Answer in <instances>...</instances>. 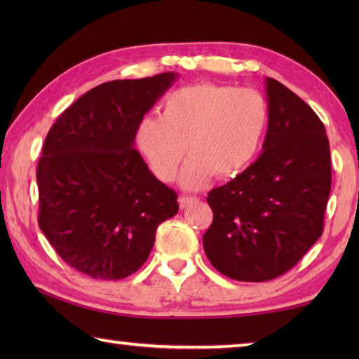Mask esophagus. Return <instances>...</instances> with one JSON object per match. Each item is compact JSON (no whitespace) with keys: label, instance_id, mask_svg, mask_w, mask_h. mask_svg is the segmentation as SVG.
Segmentation results:
<instances>
[{"label":"esophagus","instance_id":"obj_1","mask_svg":"<svg viewBox=\"0 0 359 359\" xmlns=\"http://www.w3.org/2000/svg\"><path fill=\"white\" fill-rule=\"evenodd\" d=\"M193 203H198V198L196 196H188V194H182L179 198V205L180 209H185L188 205L193 204Z\"/></svg>","mask_w":359,"mask_h":359}]
</instances>
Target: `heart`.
<instances>
[{
	"instance_id": "heart-1",
	"label": "heart",
	"mask_w": 359,
	"mask_h": 359,
	"mask_svg": "<svg viewBox=\"0 0 359 359\" xmlns=\"http://www.w3.org/2000/svg\"><path fill=\"white\" fill-rule=\"evenodd\" d=\"M269 123L264 96L252 88L194 83L175 90L163 102V115H145L135 142L150 171L171 182L182 158L190 155L180 184L198 190L214 177L229 179L255 160Z\"/></svg>"
}]
</instances>
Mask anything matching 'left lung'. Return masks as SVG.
Returning a JSON list of instances; mask_svg holds the SVG:
<instances>
[{
  "instance_id": "left-lung-1",
  "label": "left lung",
  "mask_w": 359,
  "mask_h": 359,
  "mask_svg": "<svg viewBox=\"0 0 359 359\" xmlns=\"http://www.w3.org/2000/svg\"><path fill=\"white\" fill-rule=\"evenodd\" d=\"M269 123L257 161L210 190L214 222L203 245L212 266L241 282L290 271L323 233L331 191L330 141L312 107L266 77Z\"/></svg>"
}]
</instances>
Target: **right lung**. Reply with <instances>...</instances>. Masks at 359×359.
Instances as JSON below:
<instances>
[{
    "instance_id": "add662e5",
    "label": "right lung",
    "mask_w": 359,
    "mask_h": 359,
    "mask_svg": "<svg viewBox=\"0 0 359 359\" xmlns=\"http://www.w3.org/2000/svg\"><path fill=\"white\" fill-rule=\"evenodd\" d=\"M177 72L101 83L60 115L38 163L39 228L65 263L118 280L147 261L177 193L135 149L136 126Z\"/></svg>"
}]
</instances>
